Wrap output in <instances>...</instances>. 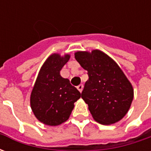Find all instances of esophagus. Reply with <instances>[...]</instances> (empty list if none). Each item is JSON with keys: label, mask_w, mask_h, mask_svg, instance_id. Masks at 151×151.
I'll list each match as a JSON object with an SVG mask.
<instances>
[{"label": "esophagus", "mask_w": 151, "mask_h": 151, "mask_svg": "<svg viewBox=\"0 0 151 151\" xmlns=\"http://www.w3.org/2000/svg\"><path fill=\"white\" fill-rule=\"evenodd\" d=\"M77 88H78V90L79 91L82 92V90H83V85H82V84H80L79 86H78V87H77Z\"/></svg>", "instance_id": "34e87169"}]
</instances>
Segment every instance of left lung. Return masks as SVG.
Masks as SVG:
<instances>
[{
    "label": "left lung",
    "mask_w": 151,
    "mask_h": 151,
    "mask_svg": "<svg viewBox=\"0 0 151 151\" xmlns=\"http://www.w3.org/2000/svg\"><path fill=\"white\" fill-rule=\"evenodd\" d=\"M75 59L87 70L82 98L88 104L92 116L102 124L120 120L129 111L133 89L116 63L99 50L91 53L78 52Z\"/></svg>",
    "instance_id": "left-lung-1"
}]
</instances>
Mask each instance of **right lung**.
<instances>
[{"instance_id": "right-lung-1", "label": "right lung", "mask_w": 151, "mask_h": 151, "mask_svg": "<svg viewBox=\"0 0 151 151\" xmlns=\"http://www.w3.org/2000/svg\"><path fill=\"white\" fill-rule=\"evenodd\" d=\"M69 55L50 56L41 67L31 95V107L40 122L56 126L69 119L81 93L60 74Z\"/></svg>"}]
</instances>
